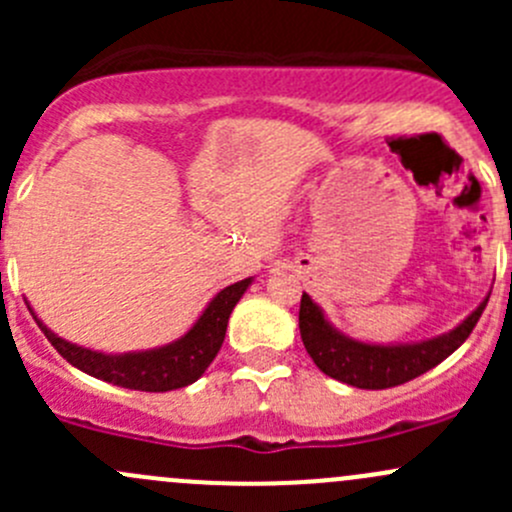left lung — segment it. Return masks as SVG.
I'll return each mask as SVG.
<instances>
[{"label": "left lung", "instance_id": "8db88e82", "mask_svg": "<svg viewBox=\"0 0 512 512\" xmlns=\"http://www.w3.org/2000/svg\"><path fill=\"white\" fill-rule=\"evenodd\" d=\"M485 304L488 299L480 302L471 317H466L456 329L441 334V337L426 339L421 344L379 347V344H364L339 334L324 319L322 309L309 299V294H302L299 334H302L304 349L319 366V371L332 379L344 381L356 389H391V386L406 384V381L426 374L428 369L438 366L446 356L456 352L471 337Z\"/></svg>", "mask_w": 512, "mask_h": 512}]
</instances>
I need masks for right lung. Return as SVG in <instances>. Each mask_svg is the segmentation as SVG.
I'll list each match as a JSON object with an SVG mask.
<instances>
[{"label": "right lung", "instance_id": "1", "mask_svg": "<svg viewBox=\"0 0 512 512\" xmlns=\"http://www.w3.org/2000/svg\"><path fill=\"white\" fill-rule=\"evenodd\" d=\"M250 282L252 280L235 282V285L215 294L203 317L193 324V329L185 337L160 349H151V352L116 356L98 354L91 352V349L64 342L51 329H46L39 319H34L41 332H44V337L51 342V347L84 374L96 376V379L108 381V384L123 386V389L156 391L158 394V391L183 389V386L193 384L205 374V369L213 364L220 347H223L227 319H230L232 309L240 302L245 289L250 287ZM29 312H32V307H29Z\"/></svg>", "mask_w": 512, "mask_h": 512}]
</instances>
